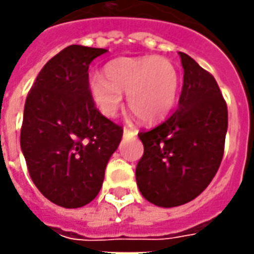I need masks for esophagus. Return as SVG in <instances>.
Listing matches in <instances>:
<instances>
[{
	"label": "esophagus",
	"instance_id": "34e87169",
	"mask_svg": "<svg viewBox=\"0 0 254 254\" xmlns=\"http://www.w3.org/2000/svg\"><path fill=\"white\" fill-rule=\"evenodd\" d=\"M138 131L135 128H128V127H124V135H137Z\"/></svg>",
	"mask_w": 254,
	"mask_h": 254
}]
</instances>
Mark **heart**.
<instances>
[{
    "instance_id": "1",
    "label": "heart",
    "mask_w": 254,
    "mask_h": 254,
    "mask_svg": "<svg viewBox=\"0 0 254 254\" xmlns=\"http://www.w3.org/2000/svg\"><path fill=\"white\" fill-rule=\"evenodd\" d=\"M105 76L89 81V92L102 115L115 117L127 95V106L142 123L162 120L178 98V68L171 60L156 56L117 59L105 68Z\"/></svg>"
}]
</instances>
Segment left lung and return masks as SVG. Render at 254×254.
Masks as SVG:
<instances>
[{
	"instance_id": "1",
	"label": "left lung",
	"mask_w": 254,
	"mask_h": 254,
	"mask_svg": "<svg viewBox=\"0 0 254 254\" xmlns=\"http://www.w3.org/2000/svg\"><path fill=\"white\" fill-rule=\"evenodd\" d=\"M178 110L165 122L138 132L144 154L135 179L144 198L159 207L194 200L218 171L228 130V107L215 78L186 53Z\"/></svg>"
}]
</instances>
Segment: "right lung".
Here are the masks:
<instances>
[{"mask_svg": "<svg viewBox=\"0 0 254 254\" xmlns=\"http://www.w3.org/2000/svg\"><path fill=\"white\" fill-rule=\"evenodd\" d=\"M106 49L68 46L42 68L25 102L20 148L39 191L64 208L91 202L123 127L95 106L89 64Z\"/></svg>", "mask_w": 254, "mask_h": 254, "instance_id": "right-lung-1", "label": "right lung"}]
</instances>
